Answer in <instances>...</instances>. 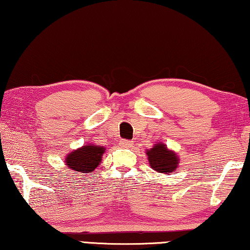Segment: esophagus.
Returning a JSON list of instances; mask_svg holds the SVG:
<instances>
[{
	"label": "esophagus",
	"mask_w": 250,
	"mask_h": 250,
	"mask_svg": "<svg viewBox=\"0 0 250 250\" xmlns=\"http://www.w3.org/2000/svg\"><path fill=\"white\" fill-rule=\"evenodd\" d=\"M120 145H121L122 147L128 148V147H130V146L133 145V142L127 141V139H121V142H120Z\"/></svg>",
	"instance_id": "obj_1"
}]
</instances>
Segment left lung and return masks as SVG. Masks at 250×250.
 <instances>
[{"mask_svg":"<svg viewBox=\"0 0 250 250\" xmlns=\"http://www.w3.org/2000/svg\"><path fill=\"white\" fill-rule=\"evenodd\" d=\"M147 156L151 168L157 172L171 173L178 167V156L173 151L168 150L167 146L161 143L147 150Z\"/></svg>","mask_w":250,"mask_h":250,"instance_id":"1","label":"left lung"}]
</instances>
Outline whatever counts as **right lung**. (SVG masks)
I'll list each match as a JSON object with an SVG mask.
<instances>
[{
	"label": "right lung",
	"instance_id": "right-lung-1",
	"mask_svg": "<svg viewBox=\"0 0 250 250\" xmlns=\"http://www.w3.org/2000/svg\"><path fill=\"white\" fill-rule=\"evenodd\" d=\"M105 150L104 147L86 145L68 155L67 167L78 172H91L98 167Z\"/></svg>",
	"mask_w": 250,
	"mask_h": 250
}]
</instances>
